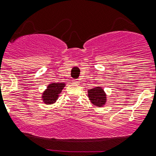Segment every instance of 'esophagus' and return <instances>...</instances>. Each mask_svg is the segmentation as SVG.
<instances>
[{"mask_svg": "<svg viewBox=\"0 0 156 156\" xmlns=\"http://www.w3.org/2000/svg\"><path fill=\"white\" fill-rule=\"evenodd\" d=\"M73 82H74V84H79L80 83V80L79 79H74Z\"/></svg>", "mask_w": 156, "mask_h": 156, "instance_id": "obj_1", "label": "esophagus"}]
</instances>
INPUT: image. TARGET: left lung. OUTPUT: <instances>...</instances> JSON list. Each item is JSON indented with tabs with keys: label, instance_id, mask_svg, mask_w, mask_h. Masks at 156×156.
<instances>
[{
	"label": "left lung",
	"instance_id": "left-lung-1",
	"mask_svg": "<svg viewBox=\"0 0 156 156\" xmlns=\"http://www.w3.org/2000/svg\"><path fill=\"white\" fill-rule=\"evenodd\" d=\"M88 97L91 103L98 107L104 106L106 103V94L101 86L88 90Z\"/></svg>",
	"mask_w": 156,
	"mask_h": 156
}]
</instances>
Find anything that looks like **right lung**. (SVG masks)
Segmentation results:
<instances>
[{"mask_svg":"<svg viewBox=\"0 0 156 156\" xmlns=\"http://www.w3.org/2000/svg\"><path fill=\"white\" fill-rule=\"evenodd\" d=\"M65 85L66 84L62 82H52L49 84L45 91L42 94V100L47 105L54 104L58 100L59 94H61Z\"/></svg>","mask_w":156,"mask_h":156,"instance_id":"right-lung-1","label":"right lung"}]
</instances>
